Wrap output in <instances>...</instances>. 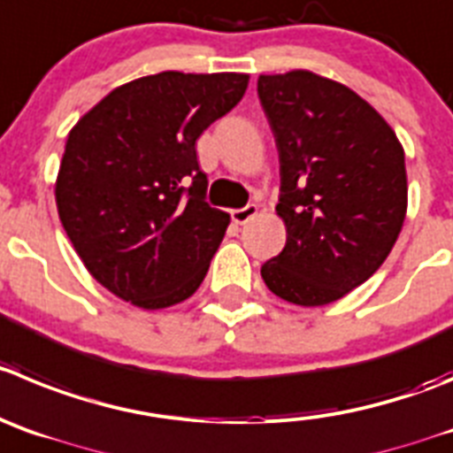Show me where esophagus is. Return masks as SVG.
I'll return each mask as SVG.
<instances>
[{"mask_svg":"<svg viewBox=\"0 0 453 453\" xmlns=\"http://www.w3.org/2000/svg\"><path fill=\"white\" fill-rule=\"evenodd\" d=\"M257 212H259V207L250 203V205L241 207V210H232V221H234L236 226H243V223H248L250 219H255Z\"/></svg>","mask_w":453,"mask_h":453,"instance_id":"34e87169","label":"esophagus"}]
</instances>
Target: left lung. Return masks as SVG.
Listing matches in <instances>:
<instances>
[{"mask_svg": "<svg viewBox=\"0 0 453 453\" xmlns=\"http://www.w3.org/2000/svg\"><path fill=\"white\" fill-rule=\"evenodd\" d=\"M279 151L284 250L265 286L297 306H326L384 264L407 214L404 150L357 93L312 71L259 75Z\"/></svg>", "mask_w": 453, "mask_h": 453, "instance_id": "8db88e82", "label": "left lung"}]
</instances>
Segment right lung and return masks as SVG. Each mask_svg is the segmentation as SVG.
<instances>
[{
  "label": "right lung",
  "instance_id": "obj_1",
  "mask_svg": "<svg viewBox=\"0 0 453 453\" xmlns=\"http://www.w3.org/2000/svg\"><path fill=\"white\" fill-rule=\"evenodd\" d=\"M246 73L163 71L104 96L69 131L55 203L84 268L145 311L196 293L230 214L205 203L196 141L239 104Z\"/></svg>",
  "mask_w": 453,
  "mask_h": 453
}]
</instances>
